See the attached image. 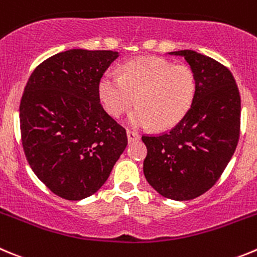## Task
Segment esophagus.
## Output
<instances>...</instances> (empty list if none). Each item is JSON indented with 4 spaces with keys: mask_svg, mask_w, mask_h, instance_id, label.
Returning a JSON list of instances; mask_svg holds the SVG:
<instances>
[{
    "mask_svg": "<svg viewBox=\"0 0 257 257\" xmlns=\"http://www.w3.org/2000/svg\"><path fill=\"white\" fill-rule=\"evenodd\" d=\"M126 137H128L129 142H134V141H138L141 138L140 134L134 131H126Z\"/></svg>",
    "mask_w": 257,
    "mask_h": 257,
    "instance_id": "34e87169",
    "label": "esophagus"
}]
</instances>
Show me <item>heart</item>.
Instances as JSON below:
<instances>
[{
  "label": "heart",
  "instance_id": "obj_1",
  "mask_svg": "<svg viewBox=\"0 0 257 257\" xmlns=\"http://www.w3.org/2000/svg\"><path fill=\"white\" fill-rule=\"evenodd\" d=\"M196 76L185 64L141 57L121 67V76L106 72L97 85L100 101L112 117L138 107L129 116L136 128L155 125L157 131L176 126L190 111L196 96Z\"/></svg>",
  "mask_w": 257,
  "mask_h": 257
}]
</instances>
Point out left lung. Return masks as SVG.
Masks as SVG:
<instances>
[{
    "mask_svg": "<svg viewBox=\"0 0 257 257\" xmlns=\"http://www.w3.org/2000/svg\"><path fill=\"white\" fill-rule=\"evenodd\" d=\"M184 57L196 76L190 111L170 131L142 136L147 146L143 172L157 193L190 200L209 190L231 161L241 132V97L226 66L194 50L170 52Z\"/></svg>",
    "mask_w": 257,
    "mask_h": 257,
    "instance_id": "1",
    "label": "left lung"
}]
</instances>
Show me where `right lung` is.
<instances>
[{
  "label": "right lung",
  "instance_id": "right-lung-1",
  "mask_svg": "<svg viewBox=\"0 0 257 257\" xmlns=\"http://www.w3.org/2000/svg\"><path fill=\"white\" fill-rule=\"evenodd\" d=\"M112 50L71 49L30 74L20 101L24 153L38 179L67 200L99 190L128 145L124 126L100 102L97 85Z\"/></svg>",
  "mask_w": 257,
  "mask_h": 257
}]
</instances>
